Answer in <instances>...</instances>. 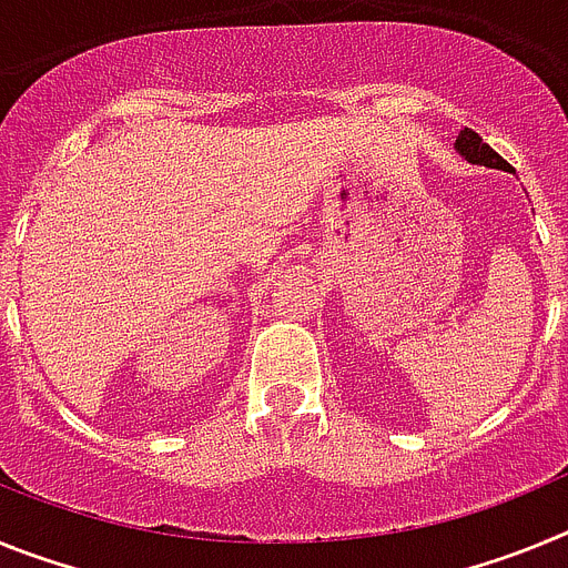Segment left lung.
<instances>
[{
    "label": "left lung",
    "instance_id": "obj_1",
    "mask_svg": "<svg viewBox=\"0 0 568 568\" xmlns=\"http://www.w3.org/2000/svg\"><path fill=\"white\" fill-rule=\"evenodd\" d=\"M455 153L460 155V159H466L469 164H480V168H491V170H504V173H515V170L509 168V164L500 159L495 150L489 148V144L480 139L475 130L464 128L458 133V139H455Z\"/></svg>",
    "mask_w": 568,
    "mask_h": 568
}]
</instances>
